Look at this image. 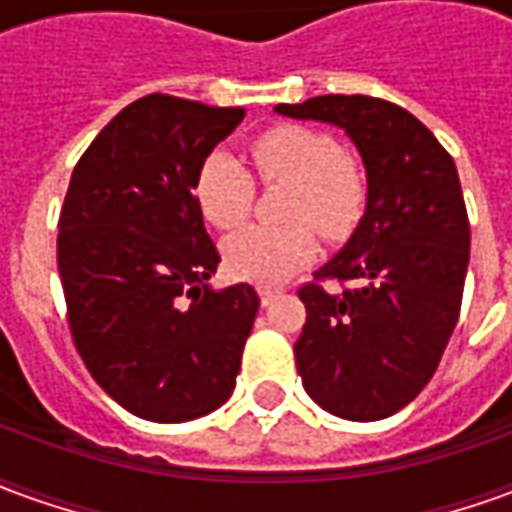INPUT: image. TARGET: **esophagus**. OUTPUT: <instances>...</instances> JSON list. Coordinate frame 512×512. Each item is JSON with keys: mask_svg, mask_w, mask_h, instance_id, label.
<instances>
[{"mask_svg": "<svg viewBox=\"0 0 512 512\" xmlns=\"http://www.w3.org/2000/svg\"><path fill=\"white\" fill-rule=\"evenodd\" d=\"M257 293H260V301H263V304H268V301H271V299H277L279 293H282V288H271V285H260V288H257Z\"/></svg>", "mask_w": 512, "mask_h": 512, "instance_id": "esophagus-1", "label": "esophagus"}]
</instances>
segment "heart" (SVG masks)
I'll return each mask as SVG.
<instances>
[{
  "mask_svg": "<svg viewBox=\"0 0 512 512\" xmlns=\"http://www.w3.org/2000/svg\"><path fill=\"white\" fill-rule=\"evenodd\" d=\"M249 156L266 183H290L282 227L252 224L224 241V268L238 279L279 282L315 255L310 221L332 241L354 233L370 202L362 164L345 156L340 142L310 126H274L252 139ZM194 200L202 216L233 230L252 211L255 183L230 153L213 150L194 175Z\"/></svg>",
  "mask_w": 512,
  "mask_h": 512,
  "instance_id": "obj_1",
  "label": "heart"
}]
</instances>
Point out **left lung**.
Wrapping results in <instances>:
<instances>
[{"label":"left lung","instance_id":"obj_1","mask_svg":"<svg viewBox=\"0 0 512 512\" xmlns=\"http://www.w3.org/2000/svg\"><path fill=\"white\" fill-rule=\"evenodd\" d=\"M274 109L345 128L370 183L351 241L299 288L301 384L334 417H392L436 373L461 315L469 216L455 161L417 117L384 98L318 95Z\"/></svg>","mask_w":512,"mask_h":512}]
</instances>
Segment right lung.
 Returning <instances> with one entry per match:
<instances>
[{"label": "right lung", "instance_id": "add662e5", "mask_svg": "<svg viewBox=\"0 0 512 512\" xmlns=\"http://www.w3.org/2000/svg\"><path fill=\"white\" fill-rule=\"evenodd\" d=\"M244 115L145 95L73 167L57 235L68 326L95 384L134 417L189 422L233 395L260 299L246 282L208 288L219 252L191 191Z\"/></svg>", "mask_w": 512, "mask_h": 512}]
</instances>
